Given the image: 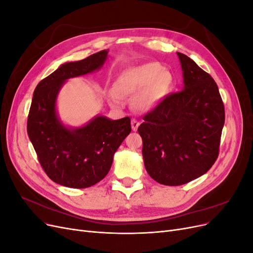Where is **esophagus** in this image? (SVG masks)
Masks as SVG:
<instances>
[{
	"instance_id": "34e87169",
	"label": "esophagus",
	"mask_w": 253,
	"mask_h": 253,
	"mask_svg": "<svg viewBox=\"0 0 253 253\" xmlns=\"http://www.w3.org/2000/svg\"><path fill=\"white\" fill-rule=\"evenodd\" d=\"M131 125H132V129H133V131H137V128H138L140 124L136 119H132Z\"/></svg>"
}]
</instances>
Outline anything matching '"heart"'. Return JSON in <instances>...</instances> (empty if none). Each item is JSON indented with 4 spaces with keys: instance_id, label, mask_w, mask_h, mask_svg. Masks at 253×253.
I'll list each match as a JSON object with an SVG mask.
<instances>
[{
    "instance_id": "obj_1",
    "label": "heart",
    "mask_w": 253,
    "mask_h": 253,
    "mask_svg": "<svg viewBox=\"0 0 253 253\" xmlns=\"http://www.w3.org/2000/svg\"><path fill=\"white\" fill-rule=\"evenodd\" d=\"M172 84V76L163 71L158 63H144L134 66L122 73L116 86L109 91V98L114 104H121V96L133 97L135 105L141 111H149L156 106L167 95Z\"/></svg>"
}]
</instances>
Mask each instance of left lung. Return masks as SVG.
<instances>
[{
	"mask_svg": "<svg viewBox=\"0 0 253 253\" xmlns=\"http://www.w3.org/2000/svg\"><path fill=\"white\" fill-rule=\"evenodd\" d=\"M177 55L183 89L165 96L138 127L145 169L166 186L185 185L211 169L225 124V106L215 81L192 59Z\"/></svg>",
	"mask_w": 253,
	"mask_h": 253,
	"instance_id": "obj_1",
	"label": "left lung"
}]
</instances>
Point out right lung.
Listing matches in <instances>:
<instances>
[{"label": "right lung", "mask_w": 253, "mask_h": 253, "mask_svg": "<svg viewBox=\"0 0 253 253\" xmlns=\"http://www.w3.org/2000/svg\"><path fill=\"white\" fill-rule=\"evenodd\" d=\"M108 56L101 50L77 62L61 65L35 88L27 119V134L48 177L59 185L83 189L109 173L113 156L131 132L128 117L110 120L98 116L86 126L70 129L59 121L56 99L65 80L100 68Z\"/></svg>", "instance_id": "right-lung-1"}]
</instances>
